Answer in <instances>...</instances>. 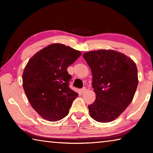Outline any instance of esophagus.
Here are the masks:
<instances>
[{"label": "esophagus", "mask_w": 153, "mask_h": 153, "mask_svg": "<svg viewBox=\"0 0 153 153\" xmlns=\"http://www.w3.org/2000/svg\"><path fill=\"white\" fill-rule=\"evenodd\" d=\"M86 91V88L85 87H84L82 89L80 90V92H81V93H82V94L83 93H84Z\"/></svg>", "instance_id": "34e87169"}]
</instances>
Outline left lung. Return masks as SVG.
Listing matches in <instances>:
<instances>
[{
  "label": "left lung",
  "instance_id": "left-lung-1",
  "mask_svg": "<svg viewBox=\"0 0 153 153\" xmlns=\"http://www.w3.org/2000/svg\"><path fill=\"white\" fill-rule=\"evenodd\" d=\"M83 57L91 69L96 100L88 105L98 122L117 118L132 101L138 86V70L132 59L113 50L87 52Z\"/></svg>",
  "mask_w": 153,
  "mask_h": 153
}]
</instances>
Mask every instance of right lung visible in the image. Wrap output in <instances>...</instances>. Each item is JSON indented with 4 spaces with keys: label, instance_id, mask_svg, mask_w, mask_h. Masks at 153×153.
<instances>
[{
    "label": "right lung",
    "instance_id": "right-lung-1",
    "mask_svg": "<svg viewBox=\"0 0 153 153\" xmlns=\"http://www.w3.org/2000/svg\"><path fill=\"white\" fill-rule=\"evenodd\" d=\"M82 55L81 52L55 43L31 58L23 73V88L33 109L49 121L68 115L78 94L69 86L71 78L67 71Z\"/></svg>",
    "mask_w": 153,
    "mask_h": 153
}]
</instances>
